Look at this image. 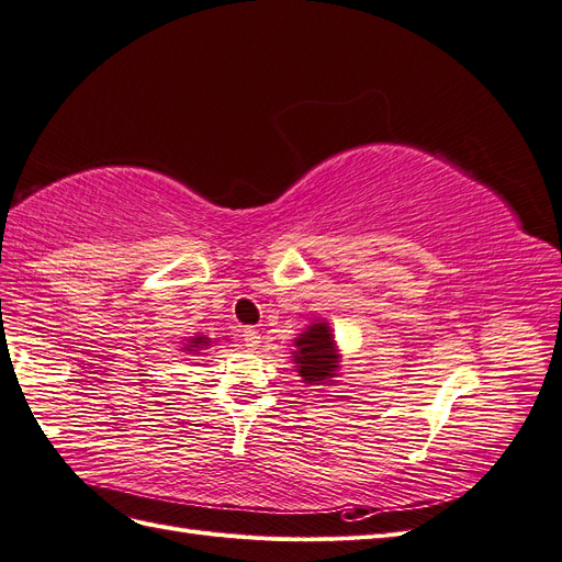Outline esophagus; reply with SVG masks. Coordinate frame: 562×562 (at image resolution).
<instances>
[{
	"instance_id": "34e87169",
	"label": "esophagus",
	"mask_w": 562,
	"mask_h": 562,
	"mask_svg": "<svg viewBox=\"0 0 562 562\" xmlns=\"http://www.w3.org/2000/svg\"><path fill=\"white\" fill-rule=\"evenodd\" d=\"M244 342L248 349H258L260 347V333L255 328H244Z\"/></svg>"
}]
</instances>
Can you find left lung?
I'll list each match as a JSON object with an SVG mask.
<instances>
[{"label": "left lung", "instance_id": "8db88e82", "mask_svg": "<svg viewBox=\"0 0 562 562\" xmlns=\"http://www.w3.org/2000/svg\"><path fill=\"white\" fill-rule=\"evenodd\" d=\"M293 363L304 384L323 386L335 382L339 368H342L339 366L342 356H339L333 328L326 318L312 321L307 330L293 339Z\"/></svg>", "mask_w": 562, "mask_h": 562}]
</instances>
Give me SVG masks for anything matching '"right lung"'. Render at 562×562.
Wrapping results in <instances>:
<instances>
[{"instance_id":"obj_1","label":"right lung","mask_w":562,"mask_h":562,"mask_svg":"<svg viewBox=\"0 0 562 562\" xmlns=\"http://www.w3.org/2000/svg\"><path fill=\"white\" fill-rule=\"evenodd\" d=\"M211 345H213L211 337H206V335H194V337H187L180 349L187 351V353H201L203 349H209Z\"/></svg>"}]
</instances>
